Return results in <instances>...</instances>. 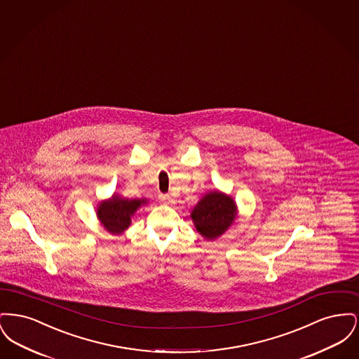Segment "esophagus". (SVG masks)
Returning <instances> with one entry per match:
<instances>
[{
	"instance_id": "obj_1",
	"label": "esophagus",
	"mask_w": 359,
	"mask_h": 359,
	"mask_svg": "<svg viewBox=\"0 0 359 359\" xmlns=\"http://www.w3.org/2000/svg\"><path fill=\"white\" fill-rule=\"evenodd\" d=\"M158 201L161 205H171L172 199L170 195H158Z\"/></svg>"
}]
</instances>
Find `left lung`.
<instances>
[{
    "label": "left lung",
    "mask_w": 359,
    "mask_h": 359,
    "mask_svg": "<svg viewBox=\"0 0 359 359\" xmlns=\"http://www.w3.org/2000/svg\"><path fill=\"white\" fill-rule=\"evenodd\" d=\"M237 218L236 201L219 189L205 192L191 210V219L196 231L207 241L219 238Z\"/></svg>",
    "instance_id": "left-lung-1"
}]
</instances>
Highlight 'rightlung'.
Returning a JSON list of instances; mask_svg holds the SVG:
<instances>
[{
	"label": "right lung",
	"mask_w": 359,
	"mask_h": 359,
	"mask_svg": "<svg viewBox=\"0 0 359 359\" xmlns=\"http://www.w3.org/2000/svg\"><path fill=\"white\" fill-rule=\"evenodd\" d=\"M148 199H128L120 194H113L109 199L101 201L97 205V218L103 229L113 236H121L132 224V218Z\"/></svg>",
	"instance_id": "obj_1"
}]
</instances>
